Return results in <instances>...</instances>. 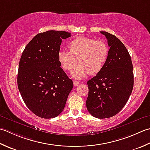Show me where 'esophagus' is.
Returning <instances> with one entry per match:
<instances>
[{"label": "esophagus", "instance_id": "obj_1", "mask_svg": "<svg viewBox=\"0 0 150 150\" xmlns=\"http://www.w3.org/2000/svg\"><path fill=\"white\" fill-rule=\"evenodd\" d=\"M73 83H74V86H78V85H79V82L78 81H74V82H73Z\"/></svg>", "mask_w": 150, "mask_h": 150}]
</instances>
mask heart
<instances>
[{"mask_svg":"<svg viewBox=\"0 0 150 150\" xmlns=\"http://www.w3.org/2000/svg\"><path fill=\"white\" fill-rule=\"evenodd\" d=\"M68 48L69 51L60 50L57 58L62 68L68 72L78 62L79 65L72 72L74 78L97 74L105 66L109 57V48L106 42L87 37H77L69 42Z\"/></svg>","mask_w":150,"mask_h":150,"instance_id":"obj_1","label":"heart"}]
</instances>
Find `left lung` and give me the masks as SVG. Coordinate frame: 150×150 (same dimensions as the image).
<instances>
[{"label": "left lung", "mask_w": 150, "mask_h": 150, "mask_svg": "<svg viewBox=\"0 0 150 150\" xmlns=\"http://www.w3.org/2000/svg\"><path fill=\"white\" fill-rule=\"evenodd\" d=\"M108 39L109 54L102 71L87 81L88 111L94 117H113L126 105L133 87V68L124 45L114 35L100 32Z\"/></svg>", "instance_id": "1"}]
</instances>
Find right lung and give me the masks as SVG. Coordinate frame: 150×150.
I'll return each instance as SVG.
<instances>
[{"label": "right lung", "mask_w": 150, "mask_h": 150, "mask_svg": "<svg viewBox=\"0 0 150 150\" xmlns=\"http://www.w3.org/2000/svg\"><path fill=\"white\" fill-rule=\"evenodd\" d=\"M71 33L49 30L37 34L24 48L17 74L18 88L26 106L42 118H52L65 108L73 87L60 67L57 55L62 39Z\"/></svg>", "instance_id": "obj_1"}]
</instances>
